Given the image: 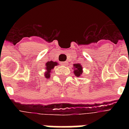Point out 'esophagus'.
<instances>
[{
    "mask_svg": "<svg viewBox=\"0 0 129 129\" xmlns=\"http://www.w3.org/2000/svg\"><path fill=\"white\" fill-rule=\"evenodd\" d=\"M61 65H63V66H66L67 65V62H61Z\"/></svg>",
    "mask_w": 129,
    "mask_h": 129,
    "instance_id": "1",
    "label": "esophagus"
}]
</instances>
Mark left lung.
Returning <instances> with one entry per match:
<instances>
[{"label": "left lung", "instance_id": "8db88e82", "mask_svg": "<svg viewBox=\"0 0 129 129\" xmlns=\"http://www.w3.org/2000/svg\"><path fill=\"white\" fill-rule=\"evenodd\" d=\"M74 66H75V69L74 71L75 75L77 77H79L80 75L82 73V67H81L80 64H78V63L74 64Z\"/></svg>", "mask_w": 129, "mask_h": 129}]
</instances>
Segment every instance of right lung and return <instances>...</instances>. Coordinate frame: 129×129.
Masks as SVG:
<instances>
[{"label": "right lung", "instance_id": "1", "mask_svg": "<svg viewBox=\"0 0 129 129\" xmlns=\"http://www.w3.org/2000/svg\"><path fill=\"white\" fill-rule=\"evenodd\" d=\"M57 65L56 62H53V61H48V63H46V70L47 72L45 73V77L46 78H49L50 77V73H51V70L53 69L54 67Z\"/></svg>", "mask_w": 129, "mask_h": 129}]
</instances>
